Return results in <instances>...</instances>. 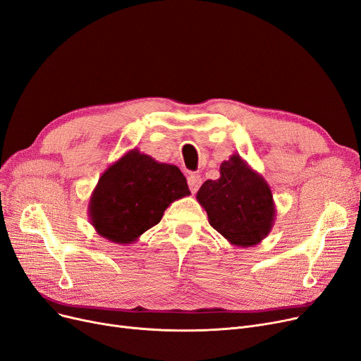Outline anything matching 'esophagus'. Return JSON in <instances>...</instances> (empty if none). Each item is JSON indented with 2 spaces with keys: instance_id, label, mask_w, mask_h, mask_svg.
<instances>
[{
  "instance_id": "34e87169",
  "label": "esophagus",
  "mask_w": 361,
  "mask_h": 361,
  "mask_svg": "<svg viewBox=\"0 0 361 361\" xmlns=\"http://www.w3.org/2000/svg\"><path fill=\"white\" fill-rule=\"evenodd\" d=\"M187 183H189V187H190L192 193H196L199 190L200 184H202V178L199 176H196V174H190L189 177H187Z\"/></svg>"
}]
</instances>
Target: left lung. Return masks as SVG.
<instances>
[{
	"instance_id": "obj_1",
	"label": "left lung",
	"mask_w": 361,
	"mask_h": 361,
	"mask_svg": "<svg viewBox=\"0 0 361 361\" xmlns=\"http://www.w3.org/2000/svg\"><path fill=\"white\" fill-rule=\"evenodd\" d=\"M196 199L209 224L234 246L261 243L274 226L276 205L269 183L238 153L219 166V178L202 184Z\"/></svg>"
}]
</instances>
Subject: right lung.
I'll list each match as a JSON object with an SVG mask.
<instances>
[{"label": "right lung", "instance_id": "right-lung-1", "mask_svg": "<svg viewBox=\"0 0 361 361\" xmlns=\"http://www.w3.org/2000/svg\"><path fill=\"white\" fill-rule=\"evenodd\" d=\"M190 190L183 172L131 149L103 172L90 197L88 216L102 238L118 245L138 240L165 209Z\"/></svg>", "mask_w": 361, "mask_h": 361}]
</instances>
